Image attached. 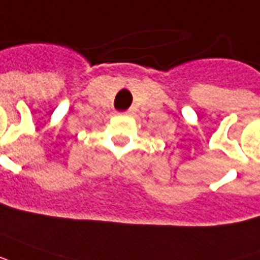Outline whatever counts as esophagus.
<instances>
[{
	"mask_svg": "<svg viewBox=\"0 0 260 260\" xmlns=\"http://www.w3.org/2000/svg\"><path fill=\"white\" fill-rule=\"evenodd\" d=\"M129 112H131V111H126V112H125V114H129Z\"/></svg>",
	"mask_w": 260,
	"mask_h": 260,
	"instance_id": "obj_1",
	"label": "esophagus"
}]
</instances>
